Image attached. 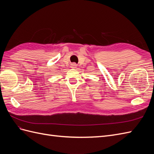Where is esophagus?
<instances>
[{
    "instance_id": "obj_1",
    "label": "esophagus",
    "mask_w": 154,
    "mask_h": 154,
    "mask_svg": "<svg viewBox=\"0 0 154 154\" xmlns=\"http://www.w3.org/2000/svg\"><path fill=\"white\" fill-rule=\"evenodd\" d=\"M76 67H77V65L76 63H72L71 66V67L72 68V69H75V68H76Z\"/></svg>"
}]
</instances>
